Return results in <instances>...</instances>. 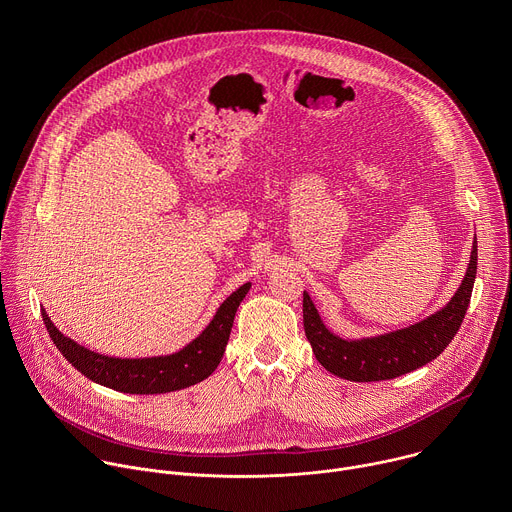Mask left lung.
<instances>
[{
  "label": "left lung",
  "mask_w": 512,
  "mask_h": 512,
  "mask_svg": "<svg viewBox=\"0 0 512 512\" xmlns=\"http://www.w3.org/2000/svg\"><path fill=\"white\" fill-rule=\"evenodd\" d=\"M476 267L478 243L474 237L466 275L450 302L411 326L377 336L342 338L334 334L304 291V330L316 360L332 375L356 383L389 381L423 367L440 356L460 330L470 306Z\"/></svg>",
  "instance_id": "left-lung-1"
}]
</instances>
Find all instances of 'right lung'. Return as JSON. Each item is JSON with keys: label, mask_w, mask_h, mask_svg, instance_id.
Segmentation results:
<instances>
[{"label": "right lung", "mask_w": 512, "mask_h": 512, "mask_svg": "<svg viewBox=\"0 0 512 512\" xmlns=\"http://www.w3.org/2000/svg\"><path fill=\"white\" fill-rule=\"evenodd\" d=\"M249 289L251 281L243 283L218 306L208 326L192 342L178 352L164 356H107L64 336L48 318L46 310H42V320L62 356L87 379L129 395H160L192 387L214 373L225 354L237 308L245 300Z\"/></svg>", "instance_id": "obj_1"}]
</instances>
